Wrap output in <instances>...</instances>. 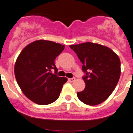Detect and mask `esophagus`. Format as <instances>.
Here are the masks:
<instances>
[{"label":"esophagus","instance_id":"obj_1","mask_svg":"<svg viewBox=\"0 0 133 133\" xmlns=\"http://www.w3.org/2000/svg\"><path fill=\"white\" fill-rule=\"evenodd\" d=\"M68 80L70 81V82H74V81H75L76 78H68Z\"/></svg>","mask_w":133,"mask_h":133}]
</instances>
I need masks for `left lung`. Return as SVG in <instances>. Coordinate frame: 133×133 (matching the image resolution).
<instances>
[{
    "label": "left lung",
    "instance_id": "obj_1",
    "mask_svg": "<svg viewBox=\"0 0 133 133\" xmlns=\"http://www.w3.org/2000/svg\"><path fill=\"white\" fill-rule=\"evenodd\" d=\"M70 47L82 63L85 89L77 92L80 101L89 105H96L110 97L120 79V60L111 49L101 44L84 42Z\"/></svg>",
    "mask_w": 133,
    "mask_h": 133
}]
</instances>
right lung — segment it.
Listing matches in <instances>:
<instances>
[{"instance_id": "add662e5", "label": "right lung", "mask_w": 133, "mask_h": 133, "mask_svg": "<svg viewBox=\"0 0 133 133\" xmlns=\"http://www.w3.org/2000/svg\"><path fill=\"white\" fill-rule=\"evenodd\" d=\"M64 48L53 41L38 40L28 44L17 58L14 67L17 82L23 94L36 104H50L59 97L68 78L56 75L54 61Z\"/></svg>"}]
</instances>
